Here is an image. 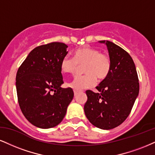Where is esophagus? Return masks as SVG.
<instances>
[{
    "label": "esophagus",
    "mask_w": 155,
    "mask_h": 155,
    "mask_svg": "<svg viewBox=\"0 0 155 155\" xmlns=\"http://www.w3.org/2000/svg\"><path fill=\"white\" fill-rule=\"evenodd\" d=\"M78 92H77V91H74V96H76V95H78Z\"/></svg>",
    "instance_id": "34e87169"
}]
</instances>
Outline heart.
<instances>
[{"label": "heart", "mask_w": 155, "mask_h": 155, "mask_svg": "<svg viewBox=\"0 0 155 155\" xmlns=\"http://www.w3.org/2000/svg\"><path fill=\"white\" fill-rule=\"evenodd\" d=\"M83 65L85 75L76 76L68 83V86L75 91L93 87L96 83V78L100 81L106 79L110 73L111 62L109 57L98 49L84 47L74 51L73 59L68 56L63 57L60 69L64 73L74 74L79 67Z\"/></svg>", "instance_id": "heart-1"}]
</instances>
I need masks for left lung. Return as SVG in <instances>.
I'll return each instance as SVG.
<instances>
[{"instance_id":"left-lung-1","label":"left lung","mask_w":155,"mask_h":155,"mask_svg":"<svg viewBox=\"0 0 155 155\" xmlns=\"http://www.w3.org/2000/svg\"><path fill=\"white\" fill-rule=\"evenodd\" d=\"M99 42L106 45L111 68L108 77L96 87L98 93L86 91L84 110L93 126L108 130L119 126L129 116L139 95V83L129 53L111 41Z\"/></svg>"}]
</instances>
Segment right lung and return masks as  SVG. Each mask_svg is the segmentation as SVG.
Instances as JSON below:
<instances>
[{
  "label": "right lung",
  "mask_w": 155,
  "mask_h": 155,
  "mask_svg": "<svg viewBox=\"0 0 155 155\" xmlns=\"http://www.w3.org/2000/svg\"><path fill=\"white\" fill-rule=\"evenodd\" d=\"M68 45L51 42L39 46L28 54L17 71L16 86L21 110L31 124L41 129L62 121L74 96L72 88H62L60 69Z\"/></svg>",
  "instance_id": "obj_1"
}]
</instances>
